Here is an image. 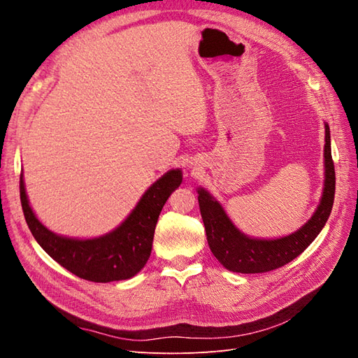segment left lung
Instances as JSON below:
<instances>
[{
  "mask_svg": "<svg viewBox=\"0 0 358 358\" xmlns=\"http://www.w3.org/2000/svg\"><path fill=\"white\" fill-rule=\"evenodd\" d=\"M324 128H326V145H324L322 196L310 220L294 233L278 239L249 237L237 229L221 203L210 196L208 189L197 188L200 213L209 248L227 270L236 273H264L282 267L305 251L321 233L331 213L336 188L329 124H324Z\"/></svg>",
  "mask_w": 358,
  "mask_h": 358,
  "instance_id": "8db88e82",
  "label": "left lung"
}]
</instances>
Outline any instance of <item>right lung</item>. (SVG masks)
<instances>
[{"label":"right lung","mask_w":358,"mask_h":358,"mask_svg":"<svg viewBox=\"0 0 358 358\" xmlns=\"http://www.w3.org/2000/svg\"><path fill=\"white\" fill-rule=\"evenodd\" d=\"M180 182L182 170H169L145 191L115 230L92 239L59 236L43 225L29 206L24 175H20V203L34 239L58 264L92 282H113L133 278L145 267L162 206Z\"/></svg>","instance_id":"obj_1"}]
</instances>
